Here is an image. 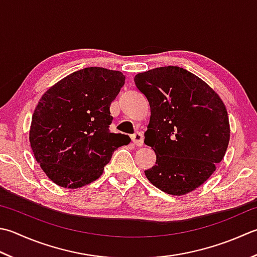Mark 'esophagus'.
I'll return each mask as SVG.
<instances>
[{
  "label": "esophagus",
  "mask_w": 257,
  "mask_h": 257,
  "mask_svg": "<svg viewBox=\"0 0 257 257\" xmlns=\"http://www.w3.org/2000/svg\"><path fill=\"white\" fill-rule=\"evenodd\" d=\"M132 139L137 147H142L144 145V135L142 133H136L132 137Z\"/></svg>",
  "instance_id": "1"
}]
</instances>
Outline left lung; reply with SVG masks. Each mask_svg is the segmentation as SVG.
Segmentation results:
<instances>
[{"instance_id": "obj_1", "label": "left lung", "mask_w": 257, "mask_h": 257, "mask_svg": "<svg viewBox=\"0 0 257 257\" xmlns=\"http://www.w3.org/2000/svg\"><path fill=\"white\" fill-rule=\"evenodd\" d=\"M148 99L150 119L145 144L156 154L147 179L164 193L182 196L203 185L222 162L230 128L222 99L183 68H156L136 74Z\"/></svg>"}]
</instances>
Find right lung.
Returning a JSON list of instances; mask_svg holds the SVG:
<instances>
[{
	"label": "right lung",
	"mask_w": 257,
	"mask_h": 257,
	"mask_svg": "<svg viewBox=\"0 0 257 257\" xmlns=\"http://www.w3.org/2000/svg\"><path fill=\"white\" fill-rule=\"evenodd\" d=\"M120 71L84 68L50 87L32 115L29 139L34 158L54 184L80 188L102 175L129 136L109 132L110 104L124 84Z\"/></svg>",
	"instance_id": "right-lung-1"
}]
</instances>
